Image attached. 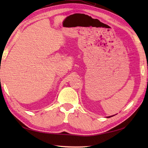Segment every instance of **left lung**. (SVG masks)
Segmentation results:
<instances>
[{
  "label": "left lung",
  "instance_id": "1",
  "mask_svg": "<svg viewBox=\"0 0 148 148\" xmlns=\"http://www.w3.org/2000/svg\"><path fill=\"white\" fill-rule=\"evenodd\" d=\"M112 116H108V118H110V117H112Z\"/></svg>",
  "mask_w": 148,
  "mask_h": 148
}]
</instances>
